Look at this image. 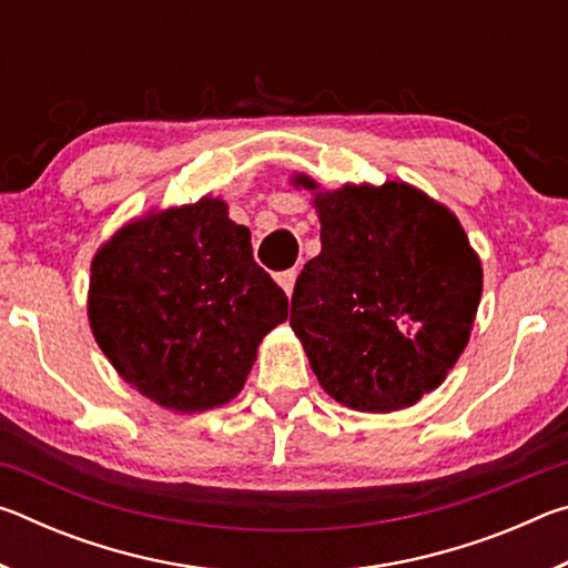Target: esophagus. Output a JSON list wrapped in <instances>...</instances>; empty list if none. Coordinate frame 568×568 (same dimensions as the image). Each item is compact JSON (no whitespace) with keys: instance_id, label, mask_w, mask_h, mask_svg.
<instances>
[{"instance_id":"1","label":"esophagus","mask_w":568,"mask_h":568,"mask_svg":"<svg viewBox=\"0 0 568 568\" xmlns=\"http://www.w3.org/2000/svg\"><path fill=\"white\" fill-rule=\"evenodd\" d=\"M295 281H297V271L293 267V271H285L277 275V283H281V287L285 291V295L291 297L293 295V287H295Z\"/></svg>"}]
</instances>
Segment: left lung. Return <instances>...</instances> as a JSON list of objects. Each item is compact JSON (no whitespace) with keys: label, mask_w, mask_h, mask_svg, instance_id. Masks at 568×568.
<instances>
[{"label":"left lung","mask_w":568,"mask_h":568,"mask_svg":"<svg viewBox=\"0 0 568 568\" xmlns=\"http://www.w3.org/2000/svg\"><path fill=\"white\" fill-rule=\"evenodd\" d=\"M313 192L321 255L293 291L291 328L321 388L345 408L393 413L446 381L474 331L484 267L458 217L403 180Z\"/></svg>","instance_id":"8db88e82"}]
</instances>
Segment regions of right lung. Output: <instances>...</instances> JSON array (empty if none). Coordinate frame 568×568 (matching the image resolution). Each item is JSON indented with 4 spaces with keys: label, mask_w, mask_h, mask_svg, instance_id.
<instances>
[{
    "label": "right lung",
    "mask_w": 568,
    "mask_h": 568,
    "mask_svg": "<svg viewBox=\"0 0 568 568\" xmlns=\"http://www.w3.org/2000/svg\"><path fill=\"white\" fill-rule=\"evenodd\" d=\"M88 318L112 368L175 413L225 406L287 297L253 261L250 230L223 197L148 210L98 247Z\"/></svg>",
    "instance_id": "obj_1"
}]
</instances>
